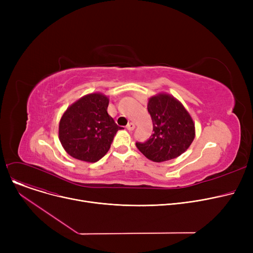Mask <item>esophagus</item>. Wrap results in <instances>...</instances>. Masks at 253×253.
Wrapping results in <instances>:
<instances>
[{
    "label": "esophagus",
    "instance_id": "1",
    "mask_svg": "<svg viewBox=\"0 0 253 253\" xmlns=\"http://www.w3.org/2000/svg\"><path fill=\"white\" fill-rule=\"evenodd\" d=\"M126 128H127L129 131H132V130H133V129L135 128V125H134V123L130 122V123H128V125L126 126Z\"/></svg>",
    "mask_w": 253,
    "mask_h": 253
}]
</instances>
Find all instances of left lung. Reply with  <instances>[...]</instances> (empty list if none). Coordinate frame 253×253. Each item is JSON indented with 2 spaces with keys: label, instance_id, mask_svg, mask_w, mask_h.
Instances as JSON below:
<instances>
[{
  "label": "left lung",
  "instance_id": "1",
  "mask_svg": "<svg viewBox=\"0 0 253 253\" xmlns=\"http://www.w3.org/2000/svg\"><path fill=\"white\" fill-rule=\"evenodd\" d=\"M154 133L137 149L154 162H164L180 156L195 138V123L189 112L176 98L160 93L149 99Z\"/></svg>",
  "mask_w": 253,
  "mask_h": 253
}]
</instances>
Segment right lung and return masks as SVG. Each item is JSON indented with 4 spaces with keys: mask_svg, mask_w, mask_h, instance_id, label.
Listing matches in <instances>:
<instances>
[{
    "mask_svg": "<svg viewBox=\"0 0 253 253\" xmlns=\"http://www.w3.org/2000/svg\"><path fill=\"white\" fill-rule=\"evenodd\" d=\"M109 101L101 93H91L74 102L64 112L58 134L69 155L93 163L109 152L114 136L121 129L108 114Z\"/></svg>",
    "mask_w": 253,
    "mask_h": 253,
    "instance_id": "1",
    "label": "right lung"
}]
</instances>
